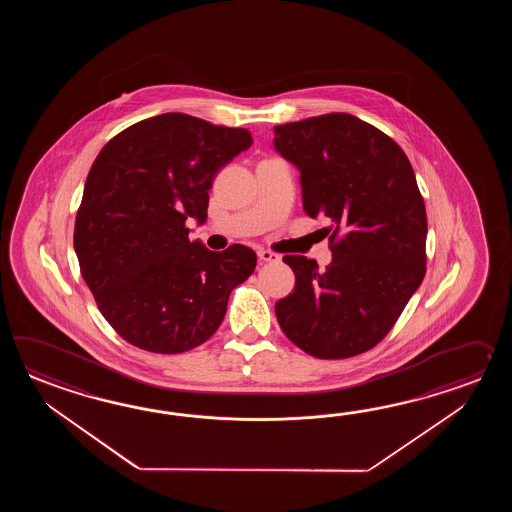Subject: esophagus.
Listing matches in <instances>:
<instances>
[{
    "label": "esophagus",
    "instance_id": "1",
    "mask_svg": "<svg viewBox=\"0 0 512 512\" xmlns=\"http://www.w3.org/2000/svg\"><path fill=\"white\" fill-rule=\"evenodd\" d=\"M258 258H260L261 261H278L280 260V256L276 254V252L267 251V249H260L258 251Z\"/></svg>",
    "mask_w": 512,
    "mask_h": 512
}]
</instances>
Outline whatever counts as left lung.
<instances>
[{"instance_id": "8db88e82", "label": "left lung", "mask_w": 512, "mask_h": 512, "mask_svg": "<svg viewBox=\"0 0 512 512\" xmlns=\"http://www.w3.org/2000/svg\"><path fill=\"white\" fill-rule=\"evenodd\" d=\"M300 170L304 210L327 218L333 260L287 254L294 291L274 305L285 337L316 359H349L390 333L426 272V208L401 146L349 113L274 126Z\"/></svg>"}]
</instances>
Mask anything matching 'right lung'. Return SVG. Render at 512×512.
Returning <instances> with one entry per match:
<instances>
[{
    "label": "right lung",
    "mask_w": 512,
    "mask_h": 512,
    "mask_svg": "<svg viewBox=\"0 0 512 512\" xmlns=\"http://www.w3.org/2000/svg\"><path fill=\"white\" fill-rule=\"evenodd\" d=\"M251 131L163 113L120 131L87 174L75 221L80 274L131 346L175 355L221 326L232 289L256 267L245 245L208 251L186 219H207L208 190L251 148Z\"/></svg>",
    "instance_id": "obj_1"
}]
</instances>
